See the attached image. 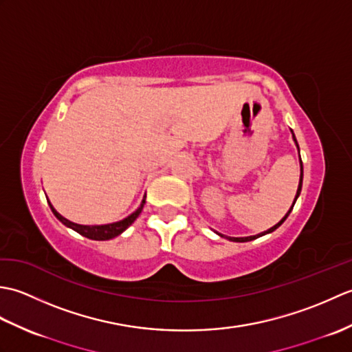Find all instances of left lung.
<instances>
[{
  "mask_svg": "<svg viewBox=\"0 0 352 352\" xmlns=\"http://www.w3.org/2000/svg\"><path fill=\"white\" fill-rule=\"evenodd\" d=\"M292 131V130H290ZM292 138H294V140H295V144H296V148H298V153H300V146H298V142H296V138H295V134H294V131H292ZM300 164H301V175H300V184H298V190H296V197H295V199H294V204H292V207L289 208V212L286 213V216H284V218L278 222V223H275L274 227H271L269 230H266V231H263V233H260V234H256V236H248V237H228V236H223V234H221V233H218L221 237H227L228 241H231V242H250V241H254V239H257V237H260V236H265V234H267V233H272V231H275L276 228H278L281 223L287 219V216L290 214V212H292V208H294V206H295V203H296V199H298V197H300V193H301V188H302V160H301V155H300Z\"/></svg>",
  "mask_w": 352,
  "mask_h": 352,
  "instance_id": "1",
  "label": "left lung"
}]
</instances>
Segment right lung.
<instances>
[{
	"mask_svg": "<svg viewBox=\"0 0 352 352\" xmlns=\"http://www.w3.org/2000/svg\"><path fill=\"white\" fill-rule=\"evenodd\" d=\"M145 199L146 197H144V199H142L140 206L134 210L131 214L126 216V218H124L122 221H118V222H111V223H104V226H80V223H76V222H71L66 218H63V216L58 213L54 207L51 206V203L48 201V204L51 207V212L54 213L56 218L60 221L63 226H66L68 228H72L74 231H77L78 234L85 236L87 239H92V241H109V239H113L116 236H119L121 233H124V231L129 228L131 223L138 219V216L140 214L142 208H144L145 206Z\"/></svg>",
	"mask_w": 352,
	"mask_h": 352,
	"instance_id": "right-lung-1",
	"label": "right lung"
}]
</instances>
